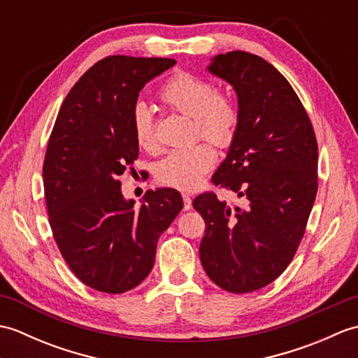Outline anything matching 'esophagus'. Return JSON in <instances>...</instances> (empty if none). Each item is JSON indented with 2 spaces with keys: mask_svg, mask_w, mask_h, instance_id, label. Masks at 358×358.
Here are the masks:
<instances>
[{
  "mask_svg": "<svg viewBox=\"0 0 358 358\" xmlns=\"http://www.w3.org/2000/svg\"><path fill=\"white\" fill-rule=\"evenodd\" d=\"M183 203H185V210H189V209H192V199H191V195H187V194H183Z\"/></svg>",
  "mask_w": 358,
  "mask_h": 358,
  "instance_id": "esophagus-1",
  "label": "esophagus"
}]
</instances>
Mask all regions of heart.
Listing matches in <instances>:
<instances>
[{
  "label": "heart",
  "instance_id": "obj_1",
  "mask_svg": "<svg viewBox=\"0 0 358 358\" xmlns=\"http://www.w3.org/2000/svg\"><path fill=\"white\" fill-rule=\"evenodd\" d=\"M159 100L169 109L192 118L195 136L200 135L222 149L234 143L240 123L238 106L232 96L218 92L214 83L189 72H178L159 90ZM132 127L141 149H157L154 117L144 104L134 108ZM214 164V149L206 143H199L171 150L158 163L155 177L159 185L192 191Z\"/></svg>",
  "mask_w": 358,
  "mask_h": 358
}]
</instances>
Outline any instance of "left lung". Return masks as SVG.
<instances>
[{
    "label": "left lung",
    "mask_w": 358,
    "mask_h": 358,
    "mask_svg": "<svg viewBox=\"0 0 358 358\" xmlns=\"http://www.w3.org/2000/svg\"><path fill=\"white\" fill-rule=\"evenodd\" d=\"M208 71L234 87L240 110L212 181L245 206H227L214 192L196 196L192 206L206 223L200 260L217 286L246 294L292 262L315 201L318 146L300 98L266 59L234 50L212 58Z\"/></svg>",
    "instance_id": "1"
}]
</instances>
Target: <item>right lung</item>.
<instances>
[{
    "label": "right lung",
    "instance_id": "add662e5",
    "mask_svg": "<svg viewBox=\"0 0 358 358\" xmlns=\"http://www.w3.org/2000/svg\"><path fill=\"white\" fill-rule=\"evenodd\" d=\"M172 58L106 57L67 94L43 164L53 238L71 271L100 292L138 286L154 268L157 243L183 209L171 187L148 191L140 209L120 175L138 158L132 112L148 81Z\"/></svg>",
    "mask_w": 358,
    "mask_h": 358
}]
</instances>
